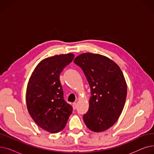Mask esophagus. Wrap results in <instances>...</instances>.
Instances as JSON below:
<instances>
[{
  "instance_id": "1",
  "label": "esophagus",
  "mask_w": 154,
  "mask_h": 154,
  "mask_svg": "<svg viewBox=\"0 0 154 154\" xmlns=\"http://www.w3.org/2000/svg\"><path fill=\"white\" fill-rule=\"evenodd\" d=\"M72 106H73V109H74V110H75L77 109V104L76 102H74L72 104Z\"/></svg>"
}]
</instances>
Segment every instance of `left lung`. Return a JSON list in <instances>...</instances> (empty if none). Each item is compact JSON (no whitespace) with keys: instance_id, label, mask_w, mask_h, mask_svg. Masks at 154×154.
<instances>
[{"instance_id":"1","label":"left lung","mask_w":154,"mask_h":154,"mask_svg":"<svg viewBox=\"0 0 154 154\" xmlns=\"http://www.w3.org/2000/svg\"><path fill=\"white\" fill-rule=\"evenodd\" d=\"M74 62L82 69L91 87L84 122L93 132L106 131L117 122L124 107L127 84L123 73L116 63L97 54H82Z\"/></svg>"}]
</instances>
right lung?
Wrapping results in <instances>:
<instances>
[{
  "label": "right lung",
  "mask_w": 154,
  "mask_h": 154,
  "mask_svg": "<svg viewBox=\"0 0 154 154\" xmlns=\"http://www.w3.org/2000/svg\"><path fill=\"white\" fill-rule=\"evenodd\" d=\"M74 58L71 53L46 58L37 65L29 79L28 112L37 125L48 132L63 130L72 112V107L63 99L60 74Z\"/></svg>",
  "instance_id": "1"
}]
</instances>
